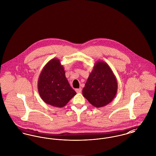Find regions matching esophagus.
<instances>
[{
	"label": "esophagus",
	"mask_w": 156,
	"mask_h": 156,
	"mask_svg": "<svg viewBox=\"0 0 156 156\" xmlns=\"http://www.w3.org/2000/svg\"><path fill=\"white\" fill-rule=\"evenodd\" d=\"M75 90H76V92L77 93H81V92H82V89H81V88L76 89Z\"/></svg>",
	"instance_id": "obj_1"
}]
</instances>
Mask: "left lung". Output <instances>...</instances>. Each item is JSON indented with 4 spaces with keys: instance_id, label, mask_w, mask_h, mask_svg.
<instances>
[{
    "instance_id": "left-lung-1",
    "label": "left lung",
    "mask_w": 156,
    "mask_h": 156,
    "mask_svg": "<svg viewBox=\"0 0 156 156\" xmlns=\"http://www.w3.org/2000/svg\"><path fill=\"white\" fill-rule=\"evenodd\" d=\"M118 82L112 70L106 62L95 63L83 89V96L96 108L111 103L117 93Z\"/></svg>"
}]
</instances>
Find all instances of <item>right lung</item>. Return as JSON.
Segmentation results:
<instances>
[{"mask_svg": "<svg viewBox=\"0 0 156 156\" xmlns=\"http://www.w3.org/2000/svg\"><path fill=\"white\" fill-rule=\"evenodd\" d=\"M38 90L44 102L57 108L64 107L76 94L57 58H52L44 67L38 78Z\"/></svg>", "mask_w": 156, "mask_h": 156, "instance_id": "1", "label": "right lung"}]
</instances>
